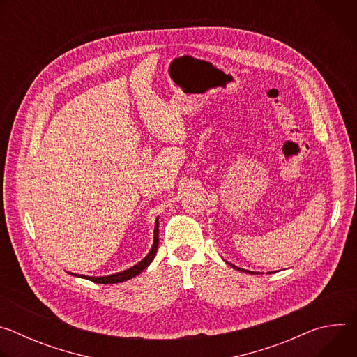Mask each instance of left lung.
<instances>
[{"mask_svg":"<svg viewBox=\"0 0 357 357\" xmlns=\"http://www.w3.org/2000/svg\"><path fill=\"white\" fill-rule=\"evenodd\" d=\"M233 268H236V270H240V271H245V270H241V268H238V267H236V266H233V264H230ZM245 273H250V274H254V273H251V271H245Z\"/></svg>","mask_w":357,"mask_h":357,"instance_id":"left-lung-1","label":"left lung"}]
</instances>
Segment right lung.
Instances as JSON below:
<instances>
[{
    "mask_svg": "<svg viewBox=\"0 0 357 357\" xmlns=\"http://www.w3.org/2000/svg\"><path fill=\"white\" fill-rule=\"evenodd\" d=\"M158 241H160V238H158V220H157L155 230H154V244H152L151 251L148 252V256L142 261H139L137 266H134L123 273H119V274H113V275H107V277H86V275H83V278L90 280L93 282H98V284H117V282L127 281V280L138 275L142 270H145L151 264L152 260H154L157 250H158Z\"/></svg>",
    "mask_w": 357,
    "mask_h": 357,
    "instance_id": "obj_1",
    "label": "right lung"
}]
</instances>
